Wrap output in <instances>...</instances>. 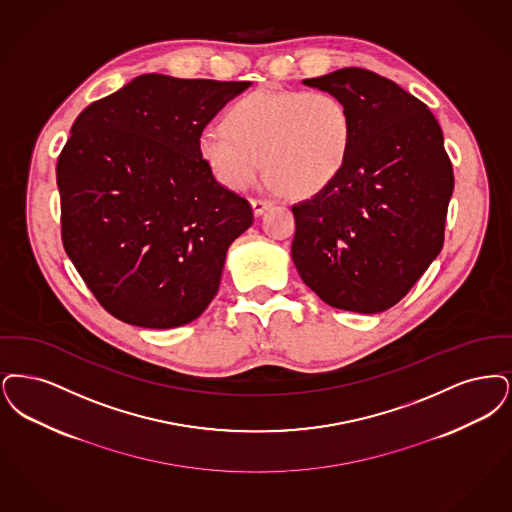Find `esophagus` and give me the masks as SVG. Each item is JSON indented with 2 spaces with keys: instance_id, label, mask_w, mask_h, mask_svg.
Instances as JSON below:
<instances>
[{
  "instance_id": "esophagus-1",
  "label": "esophagus",
  "mask_w": 512,
  "mask_h": 512,
  "mask_svg": "<svg viewBox=\"0 0 512 512\" xmlns=\"http://www.w3.org/2000/svg\"><path fill=\"white\" fill-rule=\"evenodd\" d=\"M250 206H252V212H254V216H256V218H260V216H262L266 210L271 208V202H269V200L254 199L250 200Z\"/></svg>"
}]
</instances>
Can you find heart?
<instances>
[{
	"mask_svg": "<svg viewBox=\"0 0 512 512\" xmlns=\"http://www.w3.org/2000/svg\"><path fill=\"white\" fill-rule=\"evenodd\" d=\"M223 129L199 135L200 162L223 189L243 193L262 174L290 197H313L342 174L352 141L346 105L329 91L258 89L239 97Z\"/></svg>",
	"mask_w": 512,
	"mask_h": 512,
	"instance_id": "heart-1",
	"label": "heart"
}]
</instances>
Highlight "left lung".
Listing matches in <instances>:
<instances>
[{"label":"left lung","mask_w":512,"mask_h":512,"mask_svg":"<svg viewBox=\"0 0 512 512\" xmlns=\"http://www.w3.org/2000/svg\"><path fill=\"white\" fill-rule=\"evenodd\" d=\"M350 112L342 174L292 206V262L329 306L380 313L411 290L444 246L453 168L444 134L423 101L365 68L302 82Z\"/></svg>","instance_id":"left-lung-1"}]
</instances>
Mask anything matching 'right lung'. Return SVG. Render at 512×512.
Listing matches in <instances>:
<instances>
[{"instance_id":"obj_1","label":"right lung","mask_w":512,"mask_h":512,"mask_svg":"<svg viewBox=\"0 0 512 512\" xmlns=\"http://www.w3.org/2000/svg\"><path fill=\"white\" fill-rule=\"evenodd\" d=\"M250 82L137 76L91 103L57 162L63 245L99 304L143 329L195 321L254 222L200 162L206 124Z\"/></svg>"}]
</instances>
